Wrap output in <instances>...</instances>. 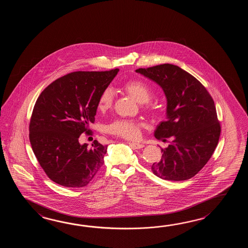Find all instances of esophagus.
<instances>
[{"label":"esophagus","mask_w":248,"mask_h":248,"mask_svg":"<svg viewBox=\"0 0 248 248\" xmlns=\"http://www.w3.org/2000/svg\"><path fill=\"white\" fill-rule=\"evenodd\" d=\"M128 144L131 147L134 148V149H137V150H140V149H142V148L144 147L143 144H142V143H137V142H128Z\"/></svg>","instance_id":"obj_1"}]
</instances>
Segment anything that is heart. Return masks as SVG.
Listing matches in <instances>:
<instances>
[{
	"label": "heart",
	"mask_w": 248,
	"mask_h": 248,
	"mask_svg": "<svg viewBox=\"0 0 248 248\" xmlns=\"http://www.w3.org/2000/svg\"><path fill=\"white\" fill-rule=\"evenodd\" d=\"M123 90L128 95H131L135 100L140 104H145L149 102L153 95V89L147 82L142 79H131L123 85ZM113 100L112 90L107 88L103 90L99 95L97 102V108L101 111H106L110 108ZM147 109L150 111H156V106L151 104H146ZM142 124L140 122L131 120H116L108 126V132L118 137H123L128 140L138 139L141 134Z\"/></svg>",
	"instance_id": "1"
}]
</instances>
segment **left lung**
Here are the masks:
<instances>
[{
  "instance_id": "1",
  "label": "left lung",
  "mask_w": 248,
  "mask_h": 248,
  "mask_svg": "<svg viewBox=\"0 0 248 248\" xmlns=\"http://www.w3.org/2000/svg\"><path fill=\"white\" fill-rule=\"evenodd\" d=\"M159 85L167 97V120L158 124L154 136L166 141L162 157L153 163V174L170 181L193 177L207 163L221 134L216 106L206 88L194 76L171 63L136 70Z\"/></svg>"
}]
</instances>
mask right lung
<instances>
[{
	"mask_svg": "<svg viewBox=\"0 0 248 248\" xmlns=\"http://www.w3.org/2000/svg\"><path fill=\"white\" fill-rule=\"evenodd\" d=\"M118 72H74L53 81L39 95L29 138L40 166L56 184L84 187L102 168L107 145L95 140L89 148L79 143V137L90 131L99 95Z\"/></svg>",
	"mask_w": 248,
	"mask_h": 248,
	"instance_id": "add662e5",
	"label": "right lung"
}]
</instances>
